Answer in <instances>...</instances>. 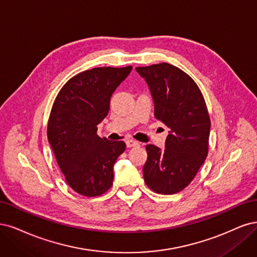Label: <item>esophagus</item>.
I'll return each instance as SVG.
<instances>
[{"label": "esophagus", "instance_id": "34e87169", "mask_svg": "<svg viewBox=\"0 0 257 257\" xmlns=\"http://www.w3.org/2000/svg\"><path fill=\"white\" fill-rule=\"evenodd\" d=\"M126 145H127L128 148H131V147L138 146L139 143L137 142V141H134V140H127V141H126Z\"/></svg>", "mask_w": 257, "mask_h": 257}]
</instances>
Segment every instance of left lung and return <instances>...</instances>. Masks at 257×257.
Returning <instances> with one entry per match:
<instances>
[{"mask_svg": "<svg viewBox=\"0 0 257 257\" xmlns=\"http://www.w3.org/2000/svg\"><path fill=\"white\" fill-rule=\"evenodd\" d=\"M136 69L151 88L155 117L171 129L164 150L146 145L145 184L156 193L175 194L190 185L208 155L209 113L200 87L176 66Z\"/></svg>", "mask_w": 257, "mask_h": 257, "instance_id": "left-lung-1", "label": "left lung"}]
</instances>
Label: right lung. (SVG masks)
Wrapping results in <instances>:
<instances>
[{
  "instance_id": "add662e5",
  "label": "right lung",
  "mask_w": 257,
  "mask_h": 257,
  "mask_svg": "<svg viewBox=\"0 0 257 257\" xmlns=\"http://www.w3.org/2000/svg\"><path fill=\"white\" fill-rule=\"evenodd\" d=\"M127 67H96L69 79L57 94L47 136L69 187L94 197L113 185V165L126 150L123 141L97 135L98 123L110 110L114 90L130 73Z\"/></svg>"
}]
</instances>
